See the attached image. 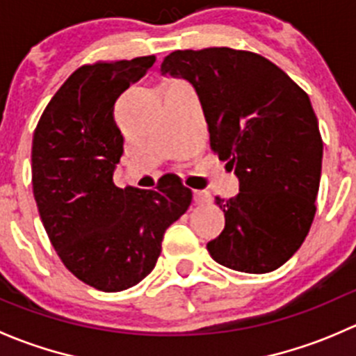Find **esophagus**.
I'll return each instance as SVG.
<instances>
[{"label": "esophagus", "mask_w": 356, "mask_h": 356, "mask_svg": "<svg viewBox=\"0 0 356 356\" xmlns=\"http://www.w3.org/2000/svg\"><path fill=\"white\" fill-rule=\"evenodd\" d=\"M193 198H195V201L198 204H207L211 201L210 193H207V191H193Z\"/></svg>", "instance_id": "34e87169"}]
</instances>
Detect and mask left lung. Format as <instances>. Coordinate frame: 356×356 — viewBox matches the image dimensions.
Instances as JSON below:
<instances>
[{
  "mask_svg": "<svg viewBox=\"0 0 356 356\" xmlns=\"http://www.w3.org/2000/svg\"><path fill=\"white\" fill-rule=\"evenodd\" d=\"M160 70L191 82L211 149L239 179L236 198H217L225 227L207 245L211 258L248 274L275 270L317 210L324 145L310 98L270 60L241 49H179Z\"/></svg>",
  "mask_w": 356,
  "mask_h": 356,
  "instance_id": "1",
  "label": "left lung"
}]
</instances>
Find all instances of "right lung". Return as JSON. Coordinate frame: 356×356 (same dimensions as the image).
<instances>
[{"label":"right lung","instance_id":"add662e5","mask_svg":"<svg viewBox=\"0 0 356 356\" xmlns=\"http://www.w3.org/2000/svg\"><path fill=\"white\" fill-rule=\"evenodd\" d=\"M155 62L152 55L77 68L32 139V189L49 241L75 277L105 293L132 288L155 268L165 231L193 200L174 177L155 189L113 184L124 153L113 105Z\"/></svg>","mask_w":356,"mask_h":356}]
</instances>
